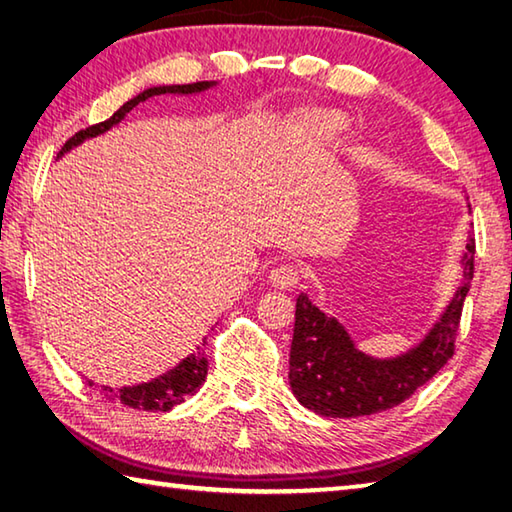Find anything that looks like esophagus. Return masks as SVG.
I'll return each mask as SVG.
<instances>
[{"mask_svg": "<svg viewBox=\"0 0 512 512\" xmlns=\"http://www.w3.org/2000/svg\"><path fill=\"white\" fill-rule=\"evenodd\" d=\"M268 279H270V284H273L275 288L290 290V288H295L299 281H301V270L297 266H292V264H279L277 268L270 270Z\"/></svg>", "mask_w": 512, "mask_h": 512, "instance_id": "obj_1", "label": "esophagus"}]
</instances>
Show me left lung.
<instances>
[{"label":"left lung","mask_w":512,"mask_h":512,"mask_svg":"<svg viewBox=\"0 0 512 512\" xmlns=\"http://www.w3.org/2000/svg\"><path fill=\"white\" fill-rule=\"evenodd\" d=\"M475 239L469 235L464 281L455 297L418 347L391 361L358 352L343 325L299 295L295 334L290 345V387L303 407L325 418L372 416L405 402L436 376L455 352L462 306L473 281Z\"/></svg>","instance_id":"1"}]
</instances>
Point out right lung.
Wrapping results in <instances>:
<instances>
[{"label":"right lung","mask_w":512,"mask_h":512,"mask_svg":"<svg viewBox=\"0 0 512 512\" xmlns=\"http://www.w3.org/2000/svg\"><path fill=\"white\" fill-rule=\"evenodd\" d=\"M211 81H198V83H189V85H162V88H149L143 94H138L136 99L127 101L121 110H118L114 116L107 118L103 123H96L88 129H81V132H76L68 143H65L59 151V156H63L65 151L72 149L74 145L83 143L85 138H92V136H99L103 132H107L112 125H116L118 121H123V116L127 112H132L138 103H143L151 96H158V94H193V92H202L206 88H211ZM206 343V339H202ZM202 343V345H204ZM200 350V347H198ZM206 369H209V361H206V356L195 352L189 354L184 361L173 367L171 372L162 374L154 380H149V383L143 385H134V387H123V389H112V387H101L99 391L103 394L105 400H112V402H121L125 407H134V409H145V411H169L180 402L187 400L189 396H193L195 391L200 389V385L206 380ZM92 385V383H90Z\"/></svg>","instance_id":"1"}]
</instances>
